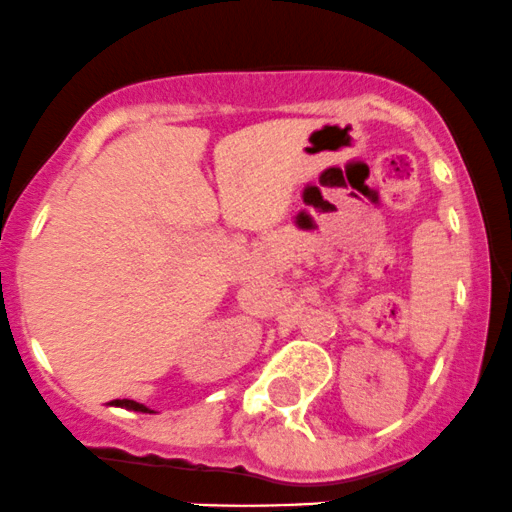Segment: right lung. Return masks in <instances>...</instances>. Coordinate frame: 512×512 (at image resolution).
Here are the masks:
<instances>
[{"label":"right lung","mask_w":512,"mask_h":512,"mask_svg":"<svg viewBox=\"0 0 512 512\" xmlns=\"http://www.w3.org/2000/svg\"><path fill=\"white\" fill-rule=\"evenodd\" d=\"M112 405H117V408H129V410H136V412H151L146 408V405L136 403V400H112Z\"/></svg>","instance_id":"add662e5"}]
</instances>
